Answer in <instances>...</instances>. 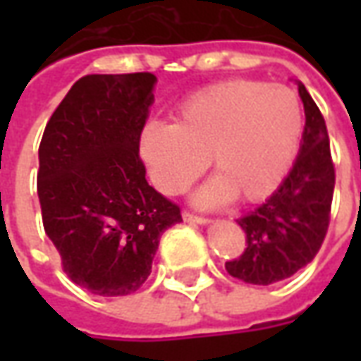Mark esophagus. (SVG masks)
I'll return each mask as SVG.
<instances>
[{"instance_id":"1","label":"esophagus","mask_w":361,"mask_h":361,"mask_svg":"<svg viewBox=\"0 0 361 361\" xmlns=\"http://www.w3.org/2000/svg\"><path fill=\"white\" fill-rule=\"evenodd\" d=\"M181 216H183L185 222H197V224H209V222H211L207 216H199V214H193V212L189 211L181 212Z\"/></svg>"}]
</instances>
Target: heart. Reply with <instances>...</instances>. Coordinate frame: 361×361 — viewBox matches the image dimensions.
I'll use <instances>...</instances> for the list:
<instances>
[{
	"mask_svg": "<svg viewBox=\"0 0 361 361\" xmlns=\"http://www.w3.org/2000/svg\"><path fill=\"white\" fill-rule=\"evenodd\" d=\"M303 135V110L294 90L250 79L204 87L176 110V123H149L141 137L150 178L166 195H180L207 168L216 178L197 203L220 204L235 195L263 201L294 162Z\"/></svg>",
	"mask_w": 361,
	"mask_h": 361,
	"instance_id": "heart-1",
	"label": "heart"
}]
</instances>
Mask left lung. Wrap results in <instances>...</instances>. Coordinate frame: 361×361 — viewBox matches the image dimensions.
<instances>
[{
    "label": "left lung",
    "mask_w": 361,
    "mask_h": 361,
    "mask_svg": "<svg viewBox=\"0 0 361 361\" xmlns=\"http://www.w3.org/2000/svg\"><path fill=\"white\" fill-rule=\"evenodd\" d=\"M305 111L302 150L280 188L255 211L238 220L245 250L226 263L230 276L269 286L290 279L317 255L331 220L334 164L325 118L298 82Z\"/></svg>",
    "instance_id": "left-lung-1"
}]
</instances>
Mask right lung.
Returning a JSON list of instances; mask_svg holds the SVG:
<instances>
[{"label": "right lung", "instance_id": "add662e5", "mask_svg": "<svg viewBox=\"0 0 361 361\" xmlns=\"http://www.w3.org/2000/svg\"><path fill=\"white\" fill-rule=\"evenodd\" d=\"M157 77L85 75L61 100L38 149V199L61 269L98 295L137 292L180 207L150 188L139 142Z\"/></svg>", "mask_w": 361, "mask_h": 361}]
</instances>
